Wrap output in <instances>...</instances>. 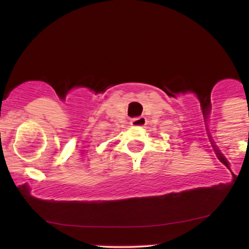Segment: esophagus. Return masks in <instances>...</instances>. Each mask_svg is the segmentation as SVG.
Here are the masks:
<instances>
[{"label": "esophagus", "instance_id": "34e87169", "mask_svg": "<svg viewBox=\"0 0 249 249\" xmlns=\"http://www.w3.org/2000/svg\"><path fill=\"white\" fill-rule=\"evenodd\" d=\"M131 125L132 126H144V125H146V118L145 117H137V118H133L131 119Z\"/></svg>", "mask_w": 249, "mask_h": 249}]
</instances>
